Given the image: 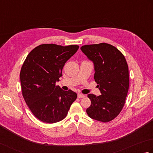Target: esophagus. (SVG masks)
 Here are the masks:
<instances>
[{"label": "esophagus", "instance_id": "1", "mask_svg": "<svg viewBox=\"0 0 153 153\" xmlns=\"http://www.w3.org/2000/svg\"><path fill=\"white\" fill-rule=\"evenodd\" d=\"M77 97H78L79 98H84L85 95H84V94H82L81 93H78L77 94Z\"/></svg>", "mask_w": 153, "mask_h": 153}]
</instances>
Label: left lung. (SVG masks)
Returning <instances> with one entry per match:
<instances>
[{"instance_id": "obj_1", "label": "left lung", "mask_w": 153, "mask_h": 153, "mask_svg": "<svg viewBox=\"0 0 153 153\" xmlns=\"http://www.w3.org/2000/svg\"><path fill=\"white\" fill-rule=\"evenodd\" d=\"M82 52L94 65V79L101 95L90 94L89 117L108 123L123 110L129 88L128 67L123 54L110 44L102 43L83 45Z\"/></svg>"}]
</instances>
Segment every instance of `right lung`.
Wrapping results in <instances>:
<instances>
[{"mask_svg":"<svg viewBox=\"0 0 153 153\" xmlns=\"http://www.w3.org/2000/svg\"><path fill=\"white\" fill-rule=\"evenodd\" d=\"M78 45L42 44L27 55L20 72L22 94L36 118L45 123L64 119L77 94L55 85L62 76L66 62L76 53Z\"/></svg>","mask_w":153,"mask_h":153,"instance_id":"add662e5","label":"right lung"}]
</instances>
